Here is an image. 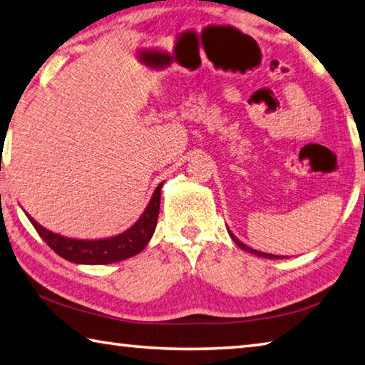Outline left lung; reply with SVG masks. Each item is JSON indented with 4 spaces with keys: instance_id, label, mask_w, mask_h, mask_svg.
I'll list each match as a JSON object with an SVG mask.
<instances>
[{
    "instance_id": "left-lung-1",
    "label": "left lung",
    "mask_w": 365,
    "mask_h": 365,
    "mask_svg": "<svg viewBox=\"0 0 365 365\" xmlns=\"http://www.w3.org/2000/svg\"><path fill=\"white\" fill-rule=\"evenodd\" d=\"M227 230H228V228H227ZM228 235H230L232 240L235 242V245H237L240 250H243V251H246V252H251V255H255V256H257V257H265V259H285V256L280 257V256L267 255V252H262V251H257V250H252V248H250V246H246L245 243L240 242V240H238L237 237H235V235H233L230 230H228Z\"/></svg>"
}]
</instances>
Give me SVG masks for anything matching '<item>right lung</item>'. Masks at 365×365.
<instances>
[{"label": "right lung", "mask_w": 365, "mask_h": 365, "mask_svg": "<svg viewBox=\"0 0 365 365\" xmlns=\"http://www.w3.org/2000/svg\"><path fill=\"white\" fill-rule=\"evenodd\" d=\"M163 183L158 185L154 190L150 202H148L143 214L135 224L127 228L115 237L98 238V240H77L69 238L64 235L54 233L40 225L32 215L27 214L29 220L32 222L35 230L38 232L49 248L58 252L61 257L67 259L73 264H85V265H103L123 261L135 255H138L145 250V246L150 243L154 230L158 225L159 217V205H160V188Z\"/></svg>", "instance_id": "right-lung-1"}]
</instances>
